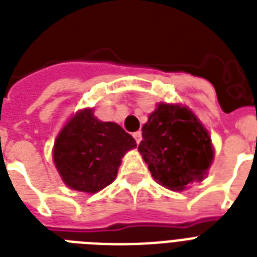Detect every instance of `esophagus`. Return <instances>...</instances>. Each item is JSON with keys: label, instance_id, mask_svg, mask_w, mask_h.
<instances>
[{"label": "esophagus", "instance_id": "obj_1", "mask_svg": "<svg viewBox=\"0 0 257 257\" xmlns=\"http://www.w3.org/2000/svg\"><path fill=\"white\" fill-rule=\"evenodd\" d=\"M133 137H135V140H136L137 144H140L141 139H143V136H141V132H140V131H137V132L133 133Z\"/></svg>", "mask_w": 257, "mask_h": 257}]
</instances>
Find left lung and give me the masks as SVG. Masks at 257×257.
<instances>
[{
    "mask_svg": "<svg viewBox=\"0 0 257 257\" xmlns=\"http://www.w3.org/2000/svg\"><path fill=\"white\" fill-rule=\"evenodd\" d=\"M139 151L153 179L172 191L203 180L213 160L208 132L191 110L179 105L160 104L149 114Z\"/></svg>",
    "mask_w": 257,
    "mask_h": 257,
    "instance_id": "obj_1",
    "label": "left lung"
}]
</instances>
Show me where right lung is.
<instances>
[{
    "mask_svg": "<svg viewBox=\"0 0 257 257\" xmlns=\"http://www.w3.org/2000/svg\"><path fill=\"white\" fill-rule=\"evenodd\" d=\"M135 147V139L120 125L102 122L92 109H84L58 135L54 164L68 187L96 193L114 180L121 157Z\"/></svg>",
    "mask_w": 257,
    "mask_h": 257,
    "instance_id": "obj_1",
    "label": "right lung"
}]
</instances>
